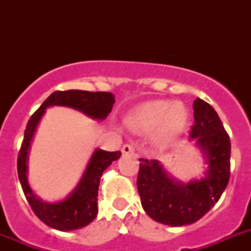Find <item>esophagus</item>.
Wrapping results in <instances>:
<instances>
[{
	"mask_svg": "<svg viewBox=\"0 0 251 251\" xmlns=\"http://www.w3.org/2000/svg\"><path fill=\"white\" fill-rule=\"evenodd\" d=\"M121 151H122V153H124V155H129V153L135 152V149H134L133 145H130V143H126V145L122 146Z\"/></svg>",
	"mask_w": 251,
	"mask_h": 251,
	"instance_id": "esophagus-1",
	"label": "esophagus"
}]
</instances>
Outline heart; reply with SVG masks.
Segmentation results:
<instances>
[{
  "mask_svg": "<svg viewBox=\"0 0 251 251\" xmlns=\"http://www.w3.org/2000/svg\"><path fill=\"white\" fill-rule=\"evenodd\" d=\"M187 118V112L182 104L156 100L138 106L129 116L127 122L137 133H151L157 127V142L167 145L183 133Z\"/></svg>",
  "mask_w": 251,
  "mask_h": 251,
  "instance_id": "heart-1",
  "label": "heart"
}]
</instances>
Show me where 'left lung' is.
Returning <instances> with one entry per match:
<instances>
[{
  "label": "left lung",
  "mask_w": 251,
  "mask_h": 251,
  "mask_svg": "<svg viewBox=\"0 0 251 251\" xmlns=\"http://www.w3.org/2000/svg\"><path fill=\"white\" fill-rule=\"evenodd\" d=\"M194 124L190 137L206 152L208 171L204 178L178 183L157 160L139 159L137 186L142 206L149 216L167 226L193 224L215 206L230 176V141L212 106L195 99Z\"/></svg>",
  "instance_id": "1"
}]
</instances>
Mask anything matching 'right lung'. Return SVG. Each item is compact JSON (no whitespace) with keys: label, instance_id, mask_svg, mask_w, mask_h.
Here are the masks:
<instances>
[{"label":"right lung","instance_id":"1","mask_svg":"<svg viewBox=\"0 0 251 251\" xmlns=\"http://www.w3.org/2000/svg\"><path fill=\"white\" fill-rule=\"evenodd\" d=\"M114 104L110 92H90V91L68 90L54 91L39 109L31 116L25 126V138L18 153V176L27 202L37 218L47 226L58 230H74L88 226L98 215V190L102 172L114 160L121 156L120 151L108 152L96 150L91 157L88 167L78 186L68 198L58 203H45L36 198L27 182V151L37 124L45 109L52 105L72 106L90 117L102 120L112 110Z\"/></svg>","mask_w":251,"mask_h":251}]
</instances>
